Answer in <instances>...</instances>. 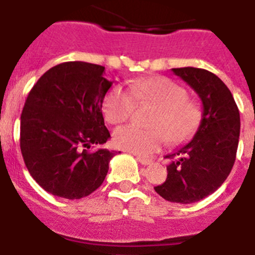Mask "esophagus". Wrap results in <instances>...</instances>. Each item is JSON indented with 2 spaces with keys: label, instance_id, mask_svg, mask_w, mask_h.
<instances>
[{
  "label": "esophagus",
  "instance_id": "34e87169",
  "mask_svg": "<svg viewBox=\"0 0 255 255\" xmlns=\"http://www.w3.org/2000/svg\"><path fill=\"white\" fill-rule=\"evenodd\" d=\"M136 160L142 164V165H150L152 162V160L150 157H144V156H140V155H136Z\"/></svg>",
  "mask_w": 255,
  "mask_h": 255
}]
</instances>
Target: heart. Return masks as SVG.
<instances>
[{
	"label": "heart",
	"instance_id": "heart-1",
	"mask_svg": "<svg viewBox=\"0 0 255 255\" xmlns=\"http://www.w3.org/2000/svg\"><path fill=\"white\" fill-rule=\"evenodd\" d=\"M139 104H152L157 111L151 119L152 129L125 125L114 132L119 147L137 155H150L166 142L173 144L190 139L202 121V110L188 100V91L181 85L164 76L136 80L131 91L116 85L104 100V115L111 124L126 121Z\"/></svg>",
	"mask_w": 255,
	"mask_h": 255
}]
</instances>
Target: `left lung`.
Returning a JSON list of instances; mask_svg holds the SVG:
<instances>
[{
    "mask_svg": "<svg viewBox=\"0 0 255 255\" xmlns=\"http://www.w3.org/2000/svg\"><path fill=\"white\" fill-rule=\"evenodd\" d=\"M199 95L200 125L193 140L168 155V176L155 191L173 203L190 204L214 193L234 165L241 116L230 90L213 72L196 67L173 69Z\"/></svg>",
    "mask_w": 255,
    "mask_h": 255,
    "instance_id": "1",
    "label": "left lung"
}]
</instances>
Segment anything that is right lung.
Wrapping results in <instances>:
<instances>
[{"label":"right lung","mask_w":255,"mask_h":255,"mask_svg":"<svg viewBox=\"0 0 255 255\" xmlns=\"http://www.w3.org/2000/svg\"><path fill=\"white\" fill-rule=\"evenodd\" d=\"M104 74L100 65L64 62L46 71L26 99L21 152L31 176L52 195L71 200L90 195L118 154L89 150L110 137L101 109L113 81Z\"/></svg>","instance_id":"right-lung-1"}]
</instances>
